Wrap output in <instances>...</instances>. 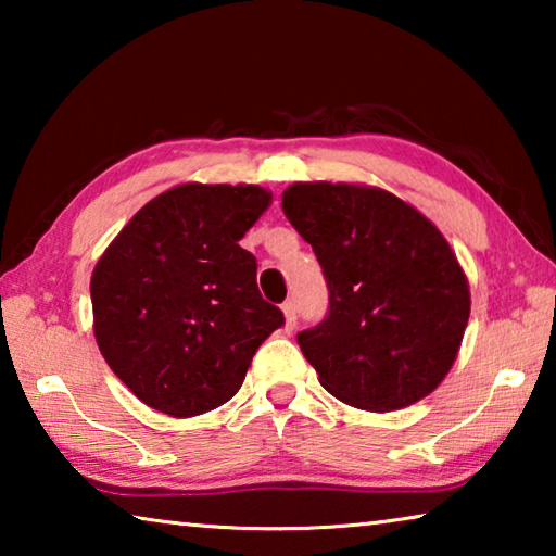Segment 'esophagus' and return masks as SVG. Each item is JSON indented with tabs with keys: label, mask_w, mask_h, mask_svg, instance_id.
<instances>
[{
	"label": "esophagus",
	"mask_w": 556,
	"mask_h": 556,
	"mask_svg": "<svg viewBox=\"0 0 556 556\" xmlns=\"http://www.w3.org/2000/svg\"><path fill=\"white\" fill-rule=\"evenodd\" d=\"M281 312H285V328L287 331H294L296 328V304L294 301H285V304H281Z\"/></svg>",
	"instance_id": "esophagus-1"
}]
</instances>
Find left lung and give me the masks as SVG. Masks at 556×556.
<instances>
[{"instance_id": "1", "label": "left lung", "mask_w": 556, "mask_h": 556, "mask_svg": "<svg viewBox=\"0 0 556 556\" xmlns=\"http://www.w3.org/2000/svg\"><path fill=\"white\" fill-rule=\"evenodd\" d=\"M281 208L328 285L326 318L296 336L318 382L368 412L434 392L470 314L468 279L437 225L394 193L357 184H294Z\"/></svg>"}]
</instances>
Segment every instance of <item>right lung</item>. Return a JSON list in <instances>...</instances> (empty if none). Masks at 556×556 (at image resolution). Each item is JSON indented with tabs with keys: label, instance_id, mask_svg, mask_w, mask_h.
Here are the masks:
<instances>
[{
	"label": "right lung",
	"instance_id": "1",
	"mask_svg": "<svg viewBox=\"0 0 556 556\" xmlns=\"http://www.w3.org/2000/svg\"><path fill=\"white\" fill-rule=\"evenodd\" d=\"M271 193L181 184L135 213L90 279L92 331L147 407L195 417L235 397L262 341L285 324L240 248Z\"/></svg>",
	"mask_w": 556,
	"mask_h": 556
}]
</instances>
